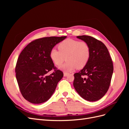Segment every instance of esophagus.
I'll return each instance as SVG.
<instances>
[{
    "label": "esophagus",
    "instance_id": "obj_1",
    "mask_svg": "<svg viewBox=\"0 0 129 129\" xmlns=\"http://www.w3.org/2000/svg\"><path fill=\"white\" fill-rule=\"evenodd\" d=\"M68 75V73H63V76H64V77L67 76Z\"/></svg>",
    "mask_w": 129,
    "mask_h": 129
}]
</instances>
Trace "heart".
<instances>
[{
  "instance_id": "heart-1",
  "label": "heart",
  "mask_w": 129,
  "mask_h": 129,
  "mask_svg": "<svg viewBox=\"0 0 129 129\" xmlns=\"http://www.w3.org/2000/svg\"><path fill=\"white\" fill-rule=\"evenodd\" d=\"M59 50L55 48L51 49L49 57L56 66H60L66 60L67 62L60 69L65 72H71L76 69L85 67L89 61L90 50L86 42L67 39L58 46Z\"/></svg>"
}]
</instances>
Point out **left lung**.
<instances>
[{
  "mask_svg": "<svg viewBox=\"0 0 129 129\" xmlns=\"http://www.w3.org/2000/svg\"><path fill=\"white\" fill-rule=\"evenodd\" d=\"M76 38L87 43L90 55L85 67L74 74L73 85L83 99L94 102L102 98L108 90L114 71L112 60L103 42L88 36Z\"/></svg>",
  "mask_w": 129,
  "mask_h": 129,
  "instance_id": "1",
  "label": "left lung"
}]
</instances>
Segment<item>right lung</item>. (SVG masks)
<instances>
[{"label": "right lung", "mask_w": 129, "mask_h": 129, "mask_svg": "<svg viewBox=\"0 0 129 129\" xmlns=\"http://www.w3.org/2000/svg\"><path fill=\"white\" fill-rule=\"evenodd\" d=\"M66 38L39 39L30 42L19 55L15 67L16 79L22 96L28 102L33 104L45 102L55 91L63 74L55 70L49 53ZM53 69L54 72L48 75V73Z\"/></svg>", "instance_id": "add662e5"}]
</instances>
